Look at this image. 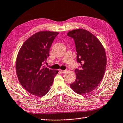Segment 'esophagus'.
Segmentation results:
<instances>
[{
    "mask_svg": "<svg viewBox=\"0 0 123 123\" xmlns=\"http://www.w3.org/2000/svg\"><path fill=\"white\" fill-rule=\"evenodd\" d=\"M60 71L61 72V73H65L67 71V70H60Z\"/></svg>",
    "mask_w": 123,
    "mask_h": 123,
    "instance_id": "34e87169",
    "label": "esophagus"
}]
</instances>
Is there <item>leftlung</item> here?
Instances as JSON below:
<instances>
[{"label": "left lung", "instance_id": "obj_1", "mask_svg": "<svg viewBox=\"0 0 123 123\" xmlns=\"http://www.w3.org/2000/svg\"><path fill=\"white\" fill-rule=\"evenodd\" d=\"M67 35L74 41L77 62L81 68L74 70L76 79L70 86L78 94H86L94 90L103 79L106 66L105 51L98 38L86 30H74Z\"/></svg>", "mask_w": 123, "mask_h": 123}]
</instances>
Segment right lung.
<instances>
[{"instance_id": "add662e5", "label": "right lung", "mask_w": 123, "mask_h": 123, "mask_svg": "<svg viewBox=\"0 0 123 123\" xmlns=\"http://www.w3.org/2000/svg\"><path fill=\"white\" fill-rule=\"evenodd\" d=\"M59 33L40 31L24 42L18 54L16 69L20 84L34 96L42 97L49 91L58 70L43 66Z\"/></svg>"}]
</instances>
